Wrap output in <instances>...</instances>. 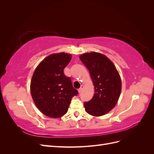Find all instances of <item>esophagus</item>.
Listing matches in <instances>:
<instances>
[{
    "label": "esophagus",
    "mask_w": 154,
    "mask_h": 154,
    "mask_svg": "<svg viewBox=\"0 0 154 154\" xmlns=\"http://www.w3.org/2000/svg\"><path fill=\"white\" fill-rule=\"evenodd\" d=\"M83 87H84V86H83V85H81L80 88H79V89H78V92H82V91L83 90Z\"/></svg>",
    "instance_id": "34e87169"
}]
</instances>
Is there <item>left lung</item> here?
<instances>
[{
  "instance_id": "8db88e82",
  "label": "left lung",
  "mask_w": 154,
  "mask_h": 154,
  "mask_svg": "<svg viewBox=\"0 0 154 154\" xmlns=\"http://www.w3.org/2000/svg\"><path fill=\"white\" fill-rule=\"evenodd\" d=\"M80 58L89 71L95 89L92 100L84 103L86 112L93 116L105 115L119 100L122 91L119 72L111 60L101 53H84Z\"/></svg>"
}]
</instances>
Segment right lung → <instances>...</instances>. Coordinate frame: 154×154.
I'll return each mask as SVG.
<instances>
[{"label": "right lung", "mask_w": 154, "mask_h": 154, "mask_svg": "<svg viewBox=\"0 0 154 154\" xmlns=\"http://www.w3.org/2000/svg\"><path fill=\"white\" fill-rule=\"evenodd\" d=\"M70 54H52L42 61L31 82L32 98L42 113L50 118H60L67 112L72 97L78 92L63 69L71 60Z\"/></svg>", "instance_id": "1"}]
</instances>
